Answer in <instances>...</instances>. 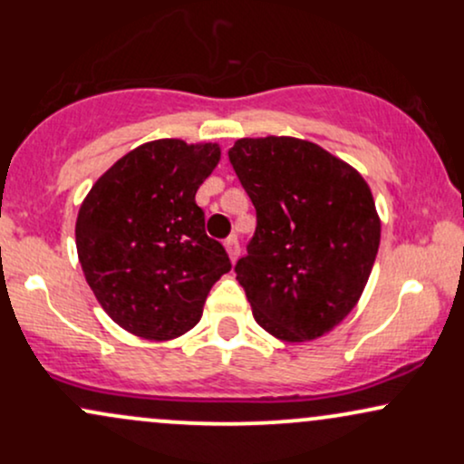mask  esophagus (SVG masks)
I'll return each instance as SVG.
<instances>
[{
	"mask_svg": "<svg viewBox=\"0 0 464 464\" xmlns=\"http://www.w3.org/2000/svg\"><path fill=\"white\" fill-rule=\"evenodd\" d=\"M225 248L228 253V257H231V262H236L237 255H239V242H237V236H228L225 239Z\"/></svg>",
	"mask_w": 464,
	"mask_h": 464,
	"instance_id": "34e87169",
	"label": "esophagus"
}]
</instances>
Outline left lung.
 <instances>
[{"label":"left lung","instance_id":"8db88e82","mask_svg":"<svg viewBox=\"0 0 464 464\" xmlns=\"http://www.w3.org/2000/svg\"><path fill=\"white\" fill-rule=\"evenodd\" d=\"M228 161L257 211L236 275L253 316L285 343H305L358 303L380 248L366 180L334 154L295 137L237 140Z\"/></svg>","mask_w":464,"mask_h":464}]
</instances>
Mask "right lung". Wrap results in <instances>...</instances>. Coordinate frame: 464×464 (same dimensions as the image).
<instances>
[{
	"label": "right lung",
	"instance_id": "1",
	"mask_svg": "<svg viewBox=\"0 0 464 464\" xmlns=\"http://www.w3.org/2000/svg\"><path fill=\"white\" fill-rule=\"evenodd\" d=\"M218 161L216 143H143L106 169L80 207V266L95 299L126 332L146 340L189 332L211 285L231 270L196 205Z\"/></svg>",
	"mask_w": 464,
	"mask_h": 464
}]
</instances>
